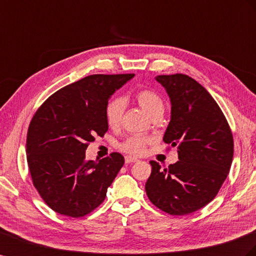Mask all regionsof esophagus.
Wrapping results in <instances>:
<instances>
[{"label": "esophagus", "instance_id": "1", "mask_svg": "<svg viewBox=\"0 0 256 256\" xmlns=\"http://www.w3.org/2000/svg\"><path fill=\"white\" fill-rule=\"evenodd\" d=\"M139 162V160H136V158L134 157H131V156H126L125 157V162L126 164H134V162Z\"/></svg>", "mask_w": 256, "mask_h": 256}]
</instances>
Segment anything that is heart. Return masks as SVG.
<instances>
[{
	"label": "heart",
	"instance_id": "b5f03b06",
	"mask_svg": "<svg viewBox=\"0 0 256 256\" xmlns=\"http://www.w3.org/2000/svg\"><path fill=\"white\" fill-rule=\"evenodd\" d=\"M134 99L138 102V104L150 117L154 116L157 113L164 112V102L160 96L153 90H148V89L139 90L136 94ZM124 110H125V102L122 98H113L108 102L106 106V120L110 127L117 128L120 126ZM148 142L150 140L143 136H129L120 145V148L129 154L141 155L144 153L145 146Z\"/></svg>",
	"mask_w": 256,
	"mask_h": 256
}]
</instances>
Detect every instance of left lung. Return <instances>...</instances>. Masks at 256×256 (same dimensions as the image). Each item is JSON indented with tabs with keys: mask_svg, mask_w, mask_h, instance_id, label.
Segmentation results:
<instances>
[{
	"mask_svg": "<svg viewBox=\"0 0 256 256\" xmlns=\"http://www.w3.org/2000/svg\"><path fill=\"white\" fill-rule=\"evenodd\" d=\"M171 102L164 143L178 145V160L167 169L150 160L145 184L150 202L171 216H184L208 204L228 174L234 140L218 103L206 88L184 74L158 75Z\"/></svg>",
	"mask_w": 256,
	"mask_h": 256,
	"instance_id": "8db88e82",
	"label": "left lung"
}]
</instances>
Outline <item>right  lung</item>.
Returning a JSON list of instances; mask_svg holds the SVG:
<instances>
[{
  "mask_svg": "<svg viewBox=\"0 0 256 256\" xmlns=\"http://www.w3.org/2000/svg\"><path fill=\"white\" fill-rule=\"evenodd\" d=\"M134 76L89 75L54 92L34 114L26 160L33 185L54 211L80 218L106 199L125 160L112 153L100 160H86L85 152L96 134L104 136L108 129V99Z\"/></svg>",
  "mask_w": 256,
  "mask_h": 256,
  "instance_id": "add662e5",
  "label": "right lung"
}]
</instances>
